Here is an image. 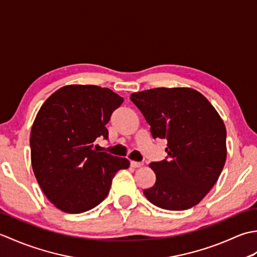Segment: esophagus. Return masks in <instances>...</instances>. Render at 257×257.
<instances>
[{"label":"esophagus","instance_id":"esophagus-1","mask_svg":"<svg viewBox=\"0 0 257 257\" xmlns=\"http://www.w3.org/2000/svg\"><path fill=\"white\" fill-rule=\"evenodd\" d=\"M130 166H132L133 168H141L144 166L143 162H136V161H132L130 162Z\"/></svg>","mask_w":257,"mask_h":257}]
</instances>
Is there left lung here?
<instances>
[{
  "label": "left lung",
  "instance_id": "1",
  "mask_svg": "<svg viewBox=\"0 0 257 257\" xmlns=\"http://www.w3.org/2000/svg\"><path fill=\"white\" fill-rule=\"evenodd\" d=\"M130 99L150 124L152 137L168 140V160L150 163L156 183L144 190L145 196L170 211L196 205L226 160V129L220 114L201 92L188 87L134 92Z\"/></svg>",
  "mask_w": 257,
  "mask_h": 257
}]
</instances>
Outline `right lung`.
<instances>
[{
    "mask_svg": "<svg viewBox=\"0 0 257 257\" xmlns=\"http://www.w3.org/2000/svg\"><path fill=\"white\" fill-rule=\"evenodd\" d=\"M123 98L95 85H68L47 98L31 130V161L46 198L63 212L83 213L105 200L125 158L94 148Z\"/></svg>",
    "mask_w": 257,
    "mask_h": 257,
    "instance_id": "obj_1",
    "label": "right lung"
}]
</instances>
